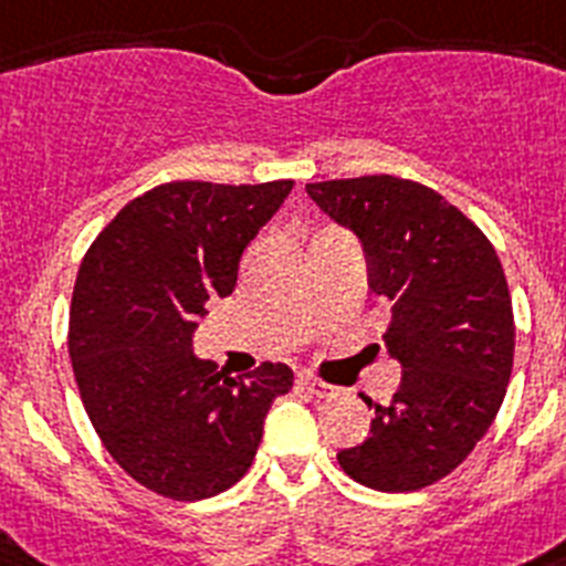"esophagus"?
Masks as SVG:
<instances>
[{"label":"esophagus","mask_w":566,"mask_h":566,"mask_svg":"<svg viewBox=\"0 0 566 566\" xmlns=\"http://www.w3.org/2000/svg\"><path fill=\"white\" fill-rule=\"evenodd\" d=\"M296 385L302 387V390L311 392V396H316V399H333V396H336V392H338L336 385H327V381H322V378L311 376V373H298Z\"/></svg>","instance_id":"obj_1"}]
</instances>
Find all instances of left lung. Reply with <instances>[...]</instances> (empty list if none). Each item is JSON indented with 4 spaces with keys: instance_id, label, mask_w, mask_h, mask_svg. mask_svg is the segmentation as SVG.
<instances>
[{
    "instance_id": "8db88e82",
    "label": "left lung",
    "mask_w": 566,
    "mask_h": 566,
    "mask_svg": "<svg viewBox=\"0 0 566 566\" xmlns=\"http://www.w3.org/2000/svg\"><path fill=\"white\" fill-rule=\"evenodd\" d=\"M307 193L365 244L373 296L392 313L381 338L405 367L365 444L338 464L381 493L430 488L473 453L507 392L515 322L499 253L419 181L358 176L313 181Z\"/></svg>"
}]
</instances>
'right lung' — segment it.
<instances>
[{
  "label": "right lung",
  "mask_w": 566,
  "mask_h": 566,
  "mask_svg": "<svg viewBox=\"0 0 566 566\" xmlns=\"http://www.w3.org/2000/svg\"><path fill=\"white\" fill-rule=\"evenodd\" d=\"M290 190L167 181L127 201L82 259L67 331L78 396L113 461L165 499L233 488L293 387L279 361L230 378L193 356L205 304L233 293L244 248Z\"/></svg>",
  "instance_id": "right-lung-1"
}]
</instances>
